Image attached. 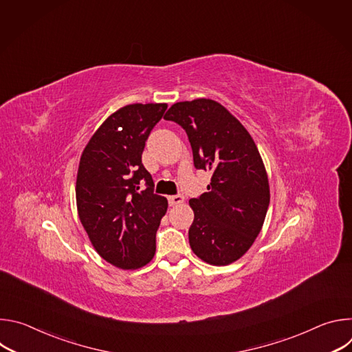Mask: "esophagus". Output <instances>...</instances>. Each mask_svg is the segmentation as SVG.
Wrapping results in <instances>:
<instances>
[{"label": "esophagus", "instance_id": "esophagus-1", "mask_svg": "<svg viewBox=\"0 0 352 352\" xmlns=\"http://www.w3.org/2000/svg\"><path fill=\"white\" fill-rule=\"evenodd\" d=\"M184 202V196L182 195H173V196H168V204L170 206H177V205H181Z\"/></svg>", "mask_w": 352, "mask_h": 352}]
</instances>
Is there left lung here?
I'll list each match as a JSON object with an SVG mask.
<instances>
[{"mask_svg":"<svg viewBox=\"0 0 352 352\" xmlns=\"http://www.w3.org/2000/svg\"><path fill=\"white\" fill-rule=\"evenodd\" d=\"M164 120L185 129L195 167L212 171L208 192L189 200V245L204 262L227 266L252 246L270 204L259 150L245 126L210 98L175 103Z\"/></svg>","mask_w":352,"mask_h":352,"instance_id":"8db88e82","label":"left lung"}]
</instances>
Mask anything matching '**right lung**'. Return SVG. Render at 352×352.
<instances>
[{
	"instance_id": "add662e5",
	"label": "right lung",
	"mask_w": 352,
	"mask_h": 352,
	"mask_svg": "<svg viewBox=\"0 0 352 352\" xmlns=\"http://www.w3.org/2000/svg\"><path fill=\"white\" fill-rule=\"evenodd\" d=\"M166 103L129 104L113 113L90 138L76 177L80 223L104 261L124 270L147 265L156 252V232L168 202L153 192L142 164L150 131Z\"/></svg>"
}]
</instances>
